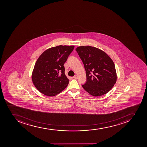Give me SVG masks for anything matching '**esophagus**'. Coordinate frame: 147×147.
Instances as JSON below:
<instances>
[{
	"label": "esophagus",
	"instance_id": "esophagus-1",
	"mask_svg": "<svg viewBox=\"0 0 147 147\" xmlns=\"http://www.w3.org/2000/svg\"><path fill=\"white\" fill-rule=\"evenodd\" d=\"M73 78H74V79H77V78H78V76H74V77H73Z\"/></svg>",
	"mask_w": 147,
	"mask_h": 147
}]
</instances>
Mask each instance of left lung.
<instances>
[{
  "label": "left lung",
  "mask_w": 147,
  "mask_h": 147,
  "mask_svg": "<svg viewBox=\"0 0 147 147\" xmlns=\"http://www.w3.org/2000/svg\"><path fill=\"white\" fill-rule=\"evenodd\" d=\"M84 65L86 75L84 90L91 95L99 96L111 89L117 81L113 61L104 51L91 46L78 47L76 49Z\"/></svg>",
  "instance_id": "obj_1"
}]
</instances>
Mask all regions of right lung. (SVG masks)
Listing matches in <instances>:
<instances>
[{
	"mask_svg": "<svg viewBox=\"0 0 147 147\" xmlns=\"http://www.w3.org/2000/svg\"><path fill=\"white\" fill-rule=\"evenodd\" d=\"M74 46H58L43 52L36 63L32 80L36 88L47 96L57 95L68 86L64 64Z\"/></svg>",
	"mask_w": 147,
	"mask_h": 147,
	"instance_id": "add662e5",
	"label": "right lung"
}]
</instances>
